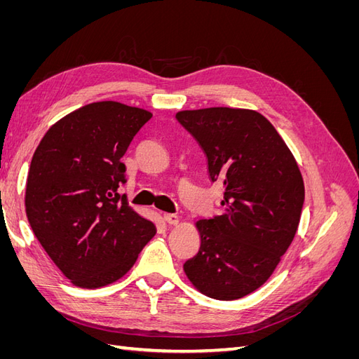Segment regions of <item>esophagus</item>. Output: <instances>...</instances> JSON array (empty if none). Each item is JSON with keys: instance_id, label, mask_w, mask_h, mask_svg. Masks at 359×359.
<instances>
[{"instance_id": "1", "label": "esophagus", "mask_w": 359, "mask_h": 359, "mask_svg": "<svg viewBox=\"0 0 359 359\" xmlns=\"http://www.w3.org/2000/svg\"><path fill=\"white\" fill-rule=\"evenodd\" d=\"M163 219L169 224H177L178 223V215L177 214H163Z\"/></svg>"}]
</instances>
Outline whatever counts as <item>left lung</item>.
Instances as JSON below:
<instances>
[{"label":"left lung","mask_w":359,"mask_h":359,"mask_svg":"<svg viewBox=\"0 0 359 359\" xmlns=\"http://www.w3.org/2000/svg\"><path fill=\"white\" fill-rule=\"evenodd\" d=\"M224 187L223 211L196 223L201 247L186 276L203 295L232 301L262 286L297 233L304 181L274 126L256 111L206 107L177 114Z\"/></svg>","instance_id":"1"}]
</instances>
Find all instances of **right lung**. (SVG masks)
Here are the masks:
<instances>
[{"label":"right lung","mask_w":359,"mask_h":359,"mask_svg":"<svg viewBox=\"0 0 359 359\" xmlns=\"http://www.w3.org/2000/svg\"><path fill=\"white\" fill-rule=\"evenodd\" d=\"M153 116L97 102L53 124L31 160L25 206L31 229L72 283L95 289L121 278L156 235L128 206L121 157Z\"/></svg>","instance_id":"obj_1"}]
</instances>
